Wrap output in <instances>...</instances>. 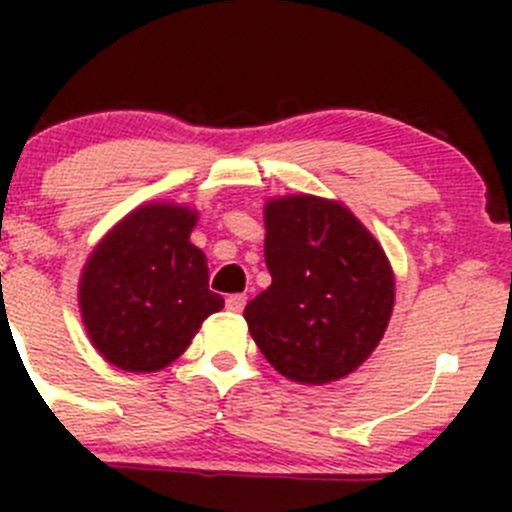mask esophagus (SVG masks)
<instances>
[{"instance_id": "esophagus-1", "label": "esophagus", "mask_w": 512, "mask_h": 512, "mask_svg": "<svg viewBox=\"0 0 512 512\" xmlns=\"http://www.w3.org/2000/svg\"><path fill=\"white\" fill-rule=\"evenodd\" d=\"M245 304H247V297H245V294H230V297L225 299L227 312H232V314H240L242 309H245Z\"/></svg>"}]
</instances>
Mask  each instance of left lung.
I'll list each match as a JSON object with an SVG mask.
<instances>
[{
	"mask_svg": "<svg viewBox=\"0 0 512 512\" xmlns=\"http://www.w3.org/2000/svg\"><path fill=\"white\" fill-rule=\"evenodd\" d=\"M265 262L272 285L245 307L265 359L312 386L359 369L394 312V270L379 240L339 200L282 195L265 203Z\"/></svg>",
	"mask_w": 512,
	"mask_h": 512,
	"instance_id": "left-lung-1",
	"label": "left lung"
}]
</instances>
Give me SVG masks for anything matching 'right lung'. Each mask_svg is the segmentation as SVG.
Masks as SVG:
<instances>
[{
  "label": "right lung",
  "mask_w": 512,
  "mask_h": 512,
  "mask_svg": "<svg viewBox=\"0 0 512 512\" xmlns=\"http://www.w3.org/2000/svg\"><path fill=\"white\" fill-rule=\"evenodd\" d=\"M198 210L143 203L118 220L86 260L79 309L108 364L151 374L173 364L225 299L208 289V260L190 242Z\"/></svg>",
  "instance_id": "right-lung-1"
}]
</instances>
